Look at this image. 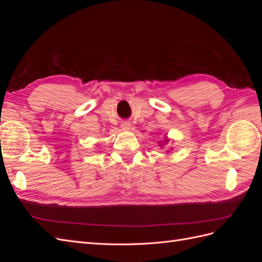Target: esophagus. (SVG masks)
Masks as SVG:
<instances>
[{"instance_id":"esophagus-1","label":"esophagus","mask_w":262,"mask_h":262,"mask_svg":"<svg viewBox=\"0 0 262 262\" xmlns=\"http://www.w3.org/2000/svg\"><path fill=\"white\" fill-rule=\"evenodd\" d=\"M130 126H131V123L130 122H128V121H124V122H122L121 123V128H122V130H130Z\"/></svg>"}]
</instances>
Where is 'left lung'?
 <instances>
[{
	"label": "left lung",
	"mask_w": 262,
	"mask_h": 262,
	"mask_svg": "<svg viewBox=\"0 0 262 262\" xmlns=\"http://www.w3.org/2000/svg\"><path fill=\"white\" fill-rule=\"evenodd\" d=\"M169 142H170V140H169L167 137H165V139L163 140V142H162V141H160V143H158V145H160L161 147H163L164 145H167V144L169 143ZM171 150H172V147H171L170 149H167V150H166V152H171Z\"/></svg>",
	"instance_id": "1"
}]
</instances>
